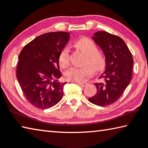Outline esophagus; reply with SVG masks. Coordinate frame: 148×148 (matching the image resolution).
I'll return each mask as SVG.
<instances>
[{"mask_svg":"<svg viewBox=\"0 0 148 148\" xmlns=\"http://www.w3.org/2000/svg\"><path fill=\"white\" fill-rule=\"evenodd\" d=\"M77 84L80 87H84L87 86V85L88 84L87 83H80V82H77Z\"/></svg>","mask_w":148,"mask_h":148,"instance_id":"1","label":"esophagus"}]
</instances>
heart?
I'll use <instances>...</instances> for the list:
<instances>
[{
	"mask_svg": "<svg viewBox=\"0 0 148 148\" xmlns=\"http://www.w3.org/2000/svg\"><path fill=\"white\" fill-rule=\"evenodd\" d=\"M75 45L86 55L85 64L90 65L96 71H101L104 68V59L103 56L98 52V47L93 41L88 38L84 37L77 40ZM69 53L70 49L68 47H63L60 52L59 61L62 67L66 66L69 64ZM91 67L89 66L83 68L72 67L65 72L64 77L69 81L83 82L93 73V70Z\"/></svg>",
	"mask_w": 148,
	"mask_h": 148,
	"instance_id": "1",
	"label": "heart"
}]
</instances>
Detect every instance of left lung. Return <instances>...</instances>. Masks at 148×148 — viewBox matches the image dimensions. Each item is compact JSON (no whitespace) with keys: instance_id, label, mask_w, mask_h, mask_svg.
<instances>
[{"instance_id":"obj_1","label":"left lung","mask_w":148,"mask_h":148,"mask_svg":"<svg viewBox=\"0 0 148 148\" xmlns=\"http://www.w3.org/2000/svg\"><path fill=\"white\" fill-rule=\"evenodd\" d=\"M92 39L103 51L106 67L99 77L103 82L95 84L97 92L89 101L99 106H108L121 97L130 84L133 59L125 42L119 36L98 31Z\"/></svg>"}]
</instances>
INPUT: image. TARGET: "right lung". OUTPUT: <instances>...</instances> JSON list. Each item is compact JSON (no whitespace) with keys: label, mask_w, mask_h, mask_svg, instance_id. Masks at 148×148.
I'll use <instances>...</instances> for the list:
<instances>
[{"label":"right lung","mask_w":148,"mask_h":148,"mask_svg":"<svg viewBox=\"0 0 148 148\" xmlns=\"http://www.w3.org/2000/svg\"><path fill=\"white\" fill-rule=\"evenodd\" d=\"M66 32H48L36 37L21 50L17 79L24 96L32 105L45 110L56 105L63 97L59 56L70 40Z\"/></svg>","instance_id":"add662e5"}]
</instances>
